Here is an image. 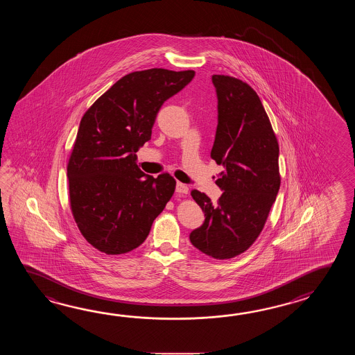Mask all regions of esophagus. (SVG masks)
<instances>
[{
    "label": "esophagus",
    "instance_id": "34e87169",
    "mask_svg": "<svg viewBox=\"0 0 355 355\" xmlns=\"http://www.w3.org/2000/svg\"><path fill=\"white\" fill-rule=\"evenodd\" d=\"M176 193H179V194H188V185H185V184H182V182H178V184H176Z\"/></svg>",
    "mask_w": 355,
    "mask_h": 355
}]
</instances>
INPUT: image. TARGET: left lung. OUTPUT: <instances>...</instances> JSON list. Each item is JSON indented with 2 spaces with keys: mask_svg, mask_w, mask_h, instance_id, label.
<instances>
[{
  "mask_svg": "<svg viewBox=\"0 0 355 355\" xmlns=\"http://www.w3.org/2000/svg\"><path fill=\"white\" fill-rule=\"evenodd\" d=\"M218 96V125L211 157L225 170L217 203L198 190L191 196L205 216L190 234L194 248L227 260L257 241L280 187L279 144L264 106L249 83L232 76L213 75Z\"/></svg>",
  "mask_w": 355,
  "mask_h": 355,
  "instance_id": "left-lung-1",
  "label": "left lung"
}]
</instances>
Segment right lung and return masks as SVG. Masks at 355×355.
<instances>
[{"label": "right lung", "mask_w": 355, "mask_h": 355, "mask_svg": "<svg viewBox=\"0 0 355 355\" xmlns=\"http://www.w3.org/2000/svg\"><path fill=\"white\" fill-rule=\"evenodd\" d=\"M196 72L150 68L121 77L83 114L67 164L69 207L85 240L106 255L137 249L174 196L167 173L148 176L136 152L159 107Z\"/></svg>", "instance_id": "right-lung-1"}]
</instances>
